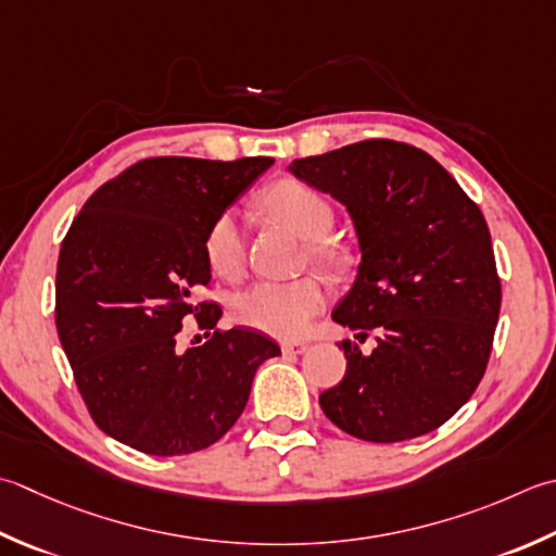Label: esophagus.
I'll return each instance as SVG.
<instances>
[{"instance_id": "obj_1", "label": "esophagus", "mask_w": 556, "mask_h": 556, "mask_svg": "<svg viewBox=\"0 0 556 556\" xmlns=\"http://www.w3.org/2000/svg\"><path fill=\"white\" fill-rule=\"evenodd\" d=\"M308 350L306 342H281V352L287 356H299Z\"/></svg>"}]
</instances>
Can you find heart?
I'll use <instances>...</instances> for the list:
<instances>
[{"label": "heart", "instance_id": "b5f03b06", "mask_svg": "<svg viewBox=\"0 0 556 556\" xmlns=\"http://www.w3.org/2000/svg\"><path fill=\"white\" fill-rule=\"evenodd\" d=\"M263 204L271 219L285 224L303 241H308V260L323 271L344 267L342 248L328 233L334 226L330 200L311 185L285 178L265 192ZM202 250L214 275L236 279L243 269L245 238L241 214L233 206L219 212L206 226ZM325 289L318 279L303 277L296 281H257L231 299V318L243 328L265 332L279 340H291L308 330L311 320L325 308Z\"/></svg>", "mask_w": 556, "mask_h": 556}]
</instances>
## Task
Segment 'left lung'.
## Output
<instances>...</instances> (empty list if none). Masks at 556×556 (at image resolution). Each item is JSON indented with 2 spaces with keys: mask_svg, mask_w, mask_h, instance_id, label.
Wrapping results in <instances>:
<instances>
[{
  "mask_svg": "<svg viewBox=\"0 0 556 556\" xmlns=\"http://www.w3.org/2000/svg\"><path fill=\"white\" fill-rule=\"evenodd\" d=\"M293 176L350 212L362 263L332 320L376 332L320 395L332 424L362 441L395 443L439 429L480 386L502 308L492 236L437 159L405 141L366 139L296 159Z\"/></svg>",
  "mask_w": 556,
  "mask_h": 556,
  "instance_id": "8db88e82",
  "label": "left lung"
}]
</instances>
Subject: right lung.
<instances>
[{"label": "right lung", "mask_w": 556, "mask_h": 556, "mask_svg": "<svg viewBox=\"0 0 556 556\" xmlns=\"http://www.w3.org/2000/svg\"><path fill=\"white\" fill-rule=\"evenodd\" d=\"M267 156H154L103 182L64 236L54 325L96 427L149 455H185L219 441L245 409L257 366L279 344L253 330H215L206 226ZM194 314L211 340L178 353Z\"/></svg>", "instance_id": "obj_1"}]
</instances>
